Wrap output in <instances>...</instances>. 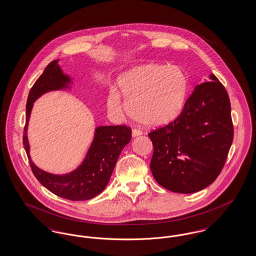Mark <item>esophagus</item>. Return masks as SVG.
<instances>
[{"label": "esophagus", "instance_id": "obj_1", "mask_svg": "<svg viewBox=\"0 0 256 256\" xmlns=\"http://www.w3.org/2000/svg\"><path fill=\"white\" fill-rule=\"evenodd\" d=\"M132 137H137V136L142 135V132L139 130H135V128H134L132 132Z\"/></svg>", "mask_w": 256, "mask_h": 256}]
</instances>
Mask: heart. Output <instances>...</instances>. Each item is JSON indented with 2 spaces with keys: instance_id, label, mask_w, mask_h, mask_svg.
<instances>
[{
  "instance_id": "heart-1",
  "label": "heart",
  "mask_w": 256,
  "mask_h": 256,
  "mask_svg": "<svg viewBox=\"0 0 256 256\" xmlns=\"http://www.w3.org/2000/svg\"><path fill=\"white\" fill-rule=\"evenodd\" d=\"M108 97V110L122 116L128 111L135 120L150 126H163L182 114L189 93V78L182 68L148 63L134 67L117 80Z\"/></svg>"
}]
</instances>
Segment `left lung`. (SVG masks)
<instances>
[{
	"label": "left lung",
	"mask_w": 256,
	"mask_h": 256,
	"mask_svg": "<svg viewBox=\"0 0 256 256\" xmlns=\"http://www.w3.org/2000/svg\"><path fill=\"white\" fill-rule=\"evenodd\" d=\"M209 78L196 86L176 120L148 134L152 176L174 193L192 194L214 182L232 146L228 94L213 74Z\"/></svg>",
	"instance_id": "8db88e82"
}]
</instances>
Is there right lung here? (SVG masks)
Wrapping results in <instances>:
<instances>
[{
  "mask_svg": "<svg viewBox=\"0 0 256 256\" xmlns=\"http://www.w3.org/2000/svg\"><path fill=\"white\" fill-rule=\"evenodd\" d=\"M60 60L52 61L32 87L26 106L23 143L34 174L52 194L74 202L87 200L100 194L108 186L122 148L132 139L126 126H98L86 158L74 170L56 174L38 168L30 158L28 128L34 104L42 95L56 90H70L73 78L61 69Z\"/></svg>",
  "mask_w": 256,
  "mask_h": 256,
  "instance_id": "right-lung-1",
  "label": "right lung"
}]
</instances>
